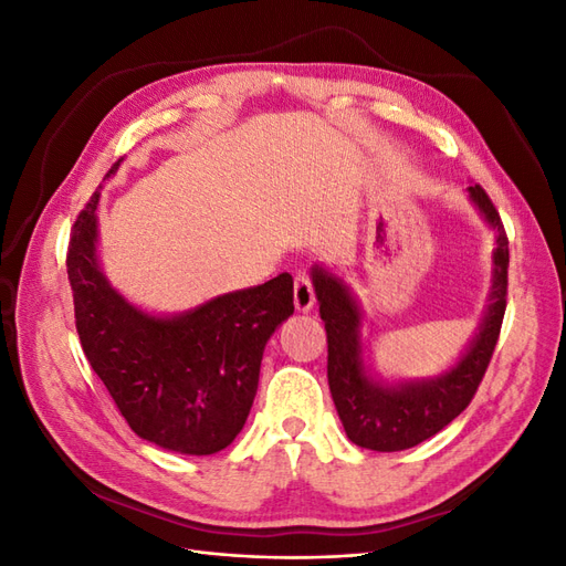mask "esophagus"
<instances>
[{"label": "esophagus", "instance_id": "1", "mask_svg": "<svg viewBox=\"0 0 566 566\" xmlns=\"http://www.w3.org/2000/svg\"><path fill=\"white\" fill-rule=\"evenodd\" d=\"M314 302H316V293H314L312 276L306 271H302L295 276V310L297 312H310Z\"/></svg>", "mask_w": 566, "mask_h": 566}]
</instances>
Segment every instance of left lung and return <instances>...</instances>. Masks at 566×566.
Wrapping results in <instances>:
<instances>
[{"mask_svg": "<svg viewBox=\"0 0 566 566\" xmlns=\"http://www.w3.org/2000/svg\"><path fill=\"white\" fill-rule=\"evenodd\" d=\"M470 196L482 210L489 224L499 231L495 238V276L489 312L482 331L472 342L470 352L443 378L422 385L382 387L366 378L358 345V314L347 287L333 273L314 269V290L318 297V314L328 337V385L337 416L345 424L347 437L361 449L370 451H403L441 432L453 418L470 406L484 380V373L501 335L507 306V235L499 210L479 184L470 186Z\"/></svg>", "mask_w": 566, "mask_h": 566, "instance_id": "left-lung-1", "label": "left lung"}]
</instances>
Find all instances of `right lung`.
Listing matches in <instances>:
<instances>
[{
  "label": "right lung",
  "mask_w": 566,
  "mask_h": 566,
  "mask_svg": "<svg viewBox=\"0 0 566 566\" xmlns=\"http://www.w3.org/2000/svg\"><path fill=\"white\" fill-rule=\"evenodd\" d=\"M96 202L98 193L77 214L65 256L84 354L142 439L188 455L227 449L248 420L266 339L295 312L293 276L281 273L177 318H153L98 271Z\"/></svg>",
  "instance_id": "1"
}]
</instances>
